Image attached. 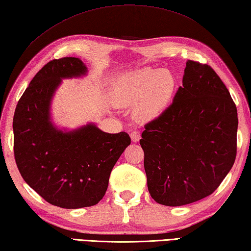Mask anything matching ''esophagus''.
Returning a JSON list of instances; mask_svg holds the SVG:
<instances>
[{
  "instance_id": "1",
  "label": "esophagus",
  "mask_w": 251,
  "mask_h": 251,
  "mask_svg": "<svg viewBox=\"0 0 251 251\" xmlns=\"http://www.w3.org/2000/svg\"><path fill=\"white\" fill-rule=\"evenodd\" d=\"M130 139H131V141H133V143H138L139 139H140L139 131H137V130L131 131V133H130Z\"/></svg>"
}]
</instances>
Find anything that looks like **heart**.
I'll use <instances>...</instances> for the list:
<instances>
[{"label": "heart", "instance_id": "heart-1", "mask_svg": "<svg viewBox=\"0 0 251 251\" xmlns=\"http://www.w3.org/2000/svg\"><path fill=\"white\" fill-rule=\"evenodd\" d=\"M176 81L169 70L143 68L123 75L116 82V102L120 106L134 105V116L140 123L158 118L172 101Z\"/></svg>", "mask_w": 251, "mask_h": 251}]
</instances>
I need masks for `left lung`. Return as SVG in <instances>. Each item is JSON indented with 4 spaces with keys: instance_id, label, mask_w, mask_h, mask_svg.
I'll return each instance as SVG.
<instances>
[{
    "instance_id": "obj_1",
    "label": "left lung",
    "mask_w": 251,
    "mask_h": 251,
    "mask_svg": "<svg viewBox=\"0 0 251 251\" xmlns=\"http://www.w3.org/2000/svg\"><path fill=\"white\" fill-rule=\"evenodd\" d=\"M237 108L211 67L188 60L171 105L141 134L148 191L167 206L211 195L236 158Z\"/></svg>"
}]
</instances>
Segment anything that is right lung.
<instances>
[{
    "label": "right lung",
    "mask_w": 251,
    "mask_h": 251,
    "mask_svg": "<svg viewBox=\"0 0 251 251\" xmlns=\"http://www.w3.org/2000/svg\"><path fill=\"white\" fill-rule=\"evenodd\" d=\"M86 75L88 67L79 58L48 62L23 93L13 118L14 154L23 179L62 208L101 201L113 167L130 145L128 134L105 133L95 123L69 129L53 122L51 104L62 80Z\"/></svg>",
    "instance_id": "obj_1"
}]
</instances>
